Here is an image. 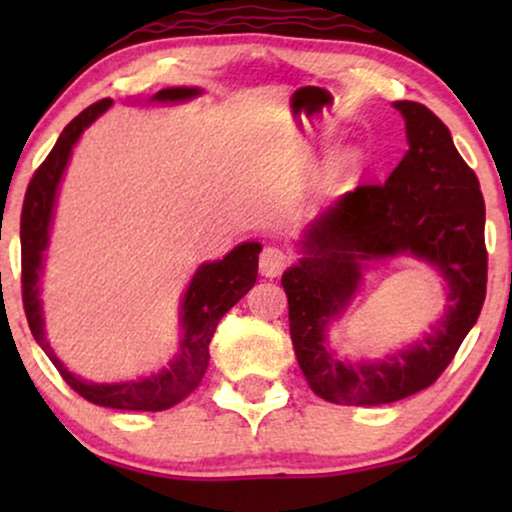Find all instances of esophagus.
<instances>
[{
	"label": "esophagus",
	"mask_w": 512,
	"mask_h": 512,
	"mask_svg": "<svg viewBox=\"0 0 512 512\" xmlns=\"http://www.w3.org/2000/svg\"><path fill=\"white\" fill-rule=\"evenodd\" d=\"M289 265V254L279 247H265L261 254V272L265 277L282 275V270Z\"/></svg>",
	"instance_id": "obj_1"
}]
</instances>
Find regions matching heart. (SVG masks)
Masks as SVG:
<instances>
[{"label":"heart","mask_w":512,"mask_h":512,"mask_svg":"<svg viewBox=\"0 0 512 512\" xmlns=\"http://www.w3.org/2000/svg\"><path fill=\"white\" fill-rule=\"evenodd\" d=\"M356 160H359V158H356V153H347V156L340 160V165L345 167V170H349V167L356 165Z\"/></svg>","instance_id":"1"}]
</instances>
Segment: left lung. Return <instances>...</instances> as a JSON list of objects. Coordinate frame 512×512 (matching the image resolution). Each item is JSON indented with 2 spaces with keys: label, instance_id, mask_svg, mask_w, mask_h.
<instances>
[{
  "label": "left lung",
  "instance_id": "8db88e82",
  "mask_svg": "<svg viewBox=\"0 0 512 512\" xmlns=\"http://www.w3.org/2000/svg\"><path fill=\"white\" fill-rule=\"evenodd\" d=\"M408 151L384 184L356 186L305 228L303 258L282 275L289 331L307 384L324 401L384 405L431 387L480 317L487 293L485 200L450 130L419 102H394ZM408 255L448 286L444 317L384 360L354 364L327 347V326L346 311L377 260Z\"/></svg>",
  "mask_w": 512,
  "mask_h": 512
}]
</instances>
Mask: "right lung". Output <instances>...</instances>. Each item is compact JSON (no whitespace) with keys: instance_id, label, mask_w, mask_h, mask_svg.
<instances>
[{"instance_id":"right-lung-1","label":"right lung","mask_w":512,"mask_h":512,"mask_svg":"<svg viewBox=\"0 0 512 512\" xmlns=\"http://www.w3.org/2000/svg\"><path fill=\"white\" fill-rule=\"evenodd\" d=\"M202 95L200 88H163L149 102L179 104ZM111 100H100L83 109L72 123L62 130L53 151L34 172L27 186L23 216H20V251H23V305L27 324L34 340L44 349L53 366L58 368L69 387L86 401L116 410H144L158 412L191 394L198 387L202 375L209 366V342L214 338L216 326L223 314L256 284L258 277V254L261 244L242 242L233 251H228L221 261L202 263L188 282L184 298L179 305L181 340L179 352L170 361V366L158 370L149 377L125 382H88L83 377L67 370L65 363L53 352L44 328V305H41V275H44L46 249L51 242V226L55 214V202L65 177L67 163L72 151L86 128H90L104 111L111 107Z\"/></svg>"}]
</instances>
